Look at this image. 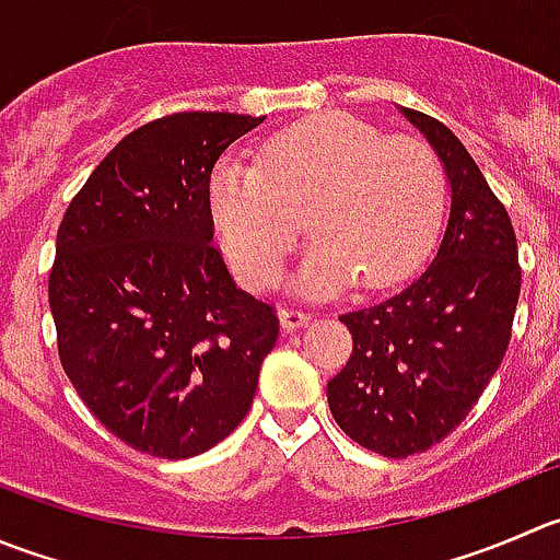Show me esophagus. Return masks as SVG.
<instances>
[{"label":"esophagus","instance_id":"34e87169","mask_svg":"<svg viewBox=\"0 0 560 560\" xmlns=\"http://www.w3.org/2000/svg\"><path fill=\"white\" fill-rule=\"evenodd\" d=\"M308 319L312 317H308V314L298 306H281L279 308V323H281V328H287V330L303 328V325H308Z\"/></svg>","mask_w":560,"mask_h":560}]
</instances>
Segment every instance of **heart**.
I'll return each instance as SVG.
<instances>
[{
	"mask_svg": "<svg viewBox=\"0 0 560 560\" xmlns=\"http://www.w3.org/2000/svg\"><path fill=\"white\" fill-rule=\"evenodd\" d=\"M443 170L416 136H380L363 119L317 114L270 136L257 164L224 159L210 215L248 290L279 281L303 215L312 237L295 290L334 295L355 276L390 287L424 262L443 219Z\"/></svg>",
	"mask_w": 560,
	"mask_h": 560,
	"instance_id": "1",
	"label": "heart"
}]
</instances>
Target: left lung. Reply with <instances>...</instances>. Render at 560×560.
Here are the masks:
<instances>
[{
    "instance_id": "1",
    "label": "left lung",
    "mask_w": 560,
    "mask_h": 560,
    "mask_svg": "<svg viewBox=\"0 0 560 560\" xmlns=\"http://www.w3.org/2000/svg\"><path fill=\"white\" fill-rule=\"evenodd\" d=\"M452 186L435 259L405 290L341 314L352 355L328 383L336 424L383 457L421 454L457 430L506 355L523 270L501 199L457 136L401 108Z\"/></svg>"
}]
</instances>
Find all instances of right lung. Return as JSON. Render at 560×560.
<instances>
[{
  "label": "right lung",
  "mask_w": 560,
  "mask_h": 560,
  "mask_svg": "<svg viewBox=\"0 0 560 560\" xmlns=\"http://www.w3.org/2000/svg\"><path fill=\"white\" fill-rule=\"evenodd\" d=\"M259 122L180 112L136 128L59 224L48 276L59 361L136 452L186 459L224 441L279 339L276 308L237 290L213 246L208 197L215 161Z\"/></svg>",
  "instance_id": "1"
}]
</instances>
